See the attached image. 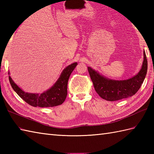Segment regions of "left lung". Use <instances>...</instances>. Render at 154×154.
Returning <instances> with one entry per match:
<instances>
[{
    "label": "left lung",
    "instance_id": "left-lung-1",
    "mask_svg": "<svg viewBox=\"0 0 154 154\" xmlns=\"http://www.w3.org/2000/svg\"><path fill=\"white\" fill-rule=\"evenodd\" d=\"M87 69L97 94L104 100L115 101L132 97L138 92L146 76L148 61L143 51V60L140 70L134 76L126 80L110 79L91 67Z\"/></svg>",
    "mask_w": 154,
    "mask_h": 154
}]
</instances>
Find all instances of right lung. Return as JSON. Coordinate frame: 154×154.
I'll list each match as a JSON object with an SVG mask.
<instances>
[{"label": "right lung", "mask_w": 154, "mask_h": 154, "mask_svg": "<svg viewBox=\"0 0 154 154\" xmlns=\"http://www.w3.org/2000/svg\"><path fill=\"white\" fill-rule=\"evenodd\" d=\"M77 65V62H75L65 67L54 85L41 94L24 92L14 82L8 71L9 81L18 95L30 105L34 107L56 106L61 104L66 99L69 78Z\"/></svg>", "instance_id": "right-lung-1"}]
</instances>
